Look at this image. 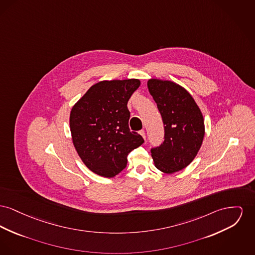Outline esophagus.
<instances>
[{
    "label": "esophagus",
    "mask_w": 255,
    "mask_h": 255,
    "mask_svg": "<svg viewBox=\"0 0 255 255\" xmlns=\"http://www.w3.org/2000/svg\"><path fill=\"white\" fill-rule=\"evenodd\" d=\"M139 134H140V135H142V137H143V138H144V139H145V137H146V133H145V131H144V130H143V129H142V130H140V131H139Z\"/></svg>",
    "instance_id": "esophagus-1"
}]
</instances>
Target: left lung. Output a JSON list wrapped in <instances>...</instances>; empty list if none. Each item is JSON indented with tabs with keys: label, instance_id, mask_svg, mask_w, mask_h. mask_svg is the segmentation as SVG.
<instances>
[{
	"label": "left lung",
	"instance_id": "left-lung-1",
	"mask_svg": "<svg viewBox=\"0 0 255 255\" xmlns=\"http://www.w3.org/2000/svg\"><path fill=\"white\" fill-rule=\"evenodd\" d=\"M165 126L160 146L151 148L155 166L174 173L195 159L204 137V120L192 95L179 85L158 79L147 82Z\"/></svg>",
	"mask_w": 255,
	"mask_h": 255
}]
</instances>
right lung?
<instances>
[{
  "mask_svg": "<svg viewBox=\"0 0 255 255\" xmlns=\"http://www.w3.org/2000/svg\"><path fill=\"white\" fill-rule=\"evenodd\" d=\"M139 85L137 79L99 82L71 110L70 131L77 153L100 176L119 174L127 165L128 154L144 141L128 124L127 103Z\"/></svg>",
  "mask_w": 255,
  "mask_h": 255,
  "instance_id": "right-lung-1",
  "label": "right lung"
}]
</instances>
